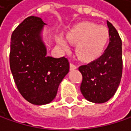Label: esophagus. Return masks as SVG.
Returning a JSON list of instances; mask_svg holds the SVG:
<instances>
[{"label":"esophagus","mask_w":131,"mask_h":131,"mask_svg":"<svg viewBox=\"0 0 131 131\" xmlns=\"http://www.w3.org/2000/svg\"><path fill=\"white\" fill-rule=\"evenodd\" d=\"M77 68V66L73 64V63H70V70H74Z\"/></svg>","instance_id":"1"}]
</instances>
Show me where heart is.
I'll return each instance as SVG.
<instances>
[{
	"label": "heart",
	"instance_id": "obj_1",
	"mask_svg": "<svg viewBox=\"0 0 131 131\" xmlns=\"http://www.w3.org/2000/svg\"><path fill=\"white\" fill-rule=\"evenodd\" d=\"M66 39L71 43L77 44L76 52L80 59L89 62L97 60L105 52L109 40V32L104 26L83 22L72 28ZM57 42L65 51L69 50L67 41L62 37H58Z\"/></svg>",
	"mask_w": 131,
	"mask_h": 131
}]
</instances>
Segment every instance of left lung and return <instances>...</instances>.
<instances>
[{
    "label": "left lung",
    "mask_w": 131,
    "mask_h": 131,
    "mask_svg": "<svg viewBox=\"0 0 131 131\" xmlns=\"http://www.w3.org/2000/svg\"><path fill=\"white\" fill-rule=\"evenodd\" d=\"M109 43L103 54L79 67L83 76L80 91L88 101L104 103L112 97L120 83L123 71L122 40L116 28L107 21Z\"/></svg>",
    "instance_id": "obj_1"
}]
</instances>
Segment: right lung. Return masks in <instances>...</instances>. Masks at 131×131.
I'll use <instances>...</instances> for the list:
<instances>
[{
    "instance_id": "obj_1",
    "label": "right lung",
    "mask_w": 131,
    "mask_h": 131,
    "mask_svg": "<svg viewBox=\"0 0 131 131\" xmlns=\"http://www.w3.org/2000/svg\"><path fill=\"white\" fill-rule=\"evenodd\" d=\"M46 25L42 19L29 16L13 31L9 55L10 68L16 87L31 104L50 103L60 83L69 71L67 58L47 55L41 32Z\"/></svg>"
}]
</instances>
